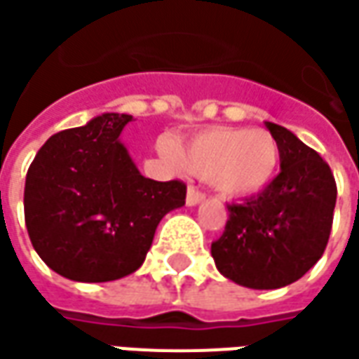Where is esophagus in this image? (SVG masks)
Masks as SVG:
<instances>
[{"label": "esophagus", "mask_w": 359, "mask_h": 359, "mask_svg": "<svg viewBox=\"0 0 359 359\" xmlns=\"http://www.w3.org/2000/svg\"><path fill=\"white\" fill-rule=\"evenodd\" d=\"M202 200H204V194H202L200 190L194 189V187H189V192H187V204H189V206H196Z\"/></svg>", "instance_id": "obj_1"}]
</instances>
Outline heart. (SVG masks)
Masks as SVG:
<instances>
[{
  "label": "heart",
  "instance_id": "obj_1",
  "mask_svg": "<svg viewBox=\"0 0 359 359\" xmlns=\"http://www.w3.org/2000/svg\"><path fill=\"white\" fill-rule=\"evenodd\" d=\"M165 159L212 180L216 190L228 198H248L259 194L275 179L281 149L269 131L250 128L202 129L179 147L170 139L157 143Z\"/></svg>",
  "mask_w": 359,
  "mask_h": 359
}]
</instances>
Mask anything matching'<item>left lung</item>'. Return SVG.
<instances>
[{
	"mask_svg": "<svg viewBox=\"0 0 359 359\" xmlns=\"http://www.w3.org/2000/svg\"><path fill=\"white\" fill-rule=\"evenodd\" d=\"M281 149V172L257 196L230 204L220 240L212 243L218 271L250 289H281L323 257L336 206L328 163L287 128L265 121Z\"/></svg>",
	"mask_w": 359,
	"mask_h": 359,
	"instance_id": "8db88e82",
	"label": "left lung"
}]
</instances>
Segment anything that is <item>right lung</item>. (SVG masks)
Instances as JSON below:
<instances>
[{
	"instance_id": "add662e5",
	"label": "right lung",
	"mask_w": 359,
	"mask_h": 359,
	"mask_svg": "<svg viewBox=\"0 0 359 359\" xmlns=\"http://www.w3.org/2000/svg\"><path fill=\"white\" fill-rule=\"evenodd\" d=\"M133 116L102 114L46 139L27 170L25 224L39 257L70 281L137 271L187 184L145 179L119 141Z\"/></svg>"
}]
</instances>
